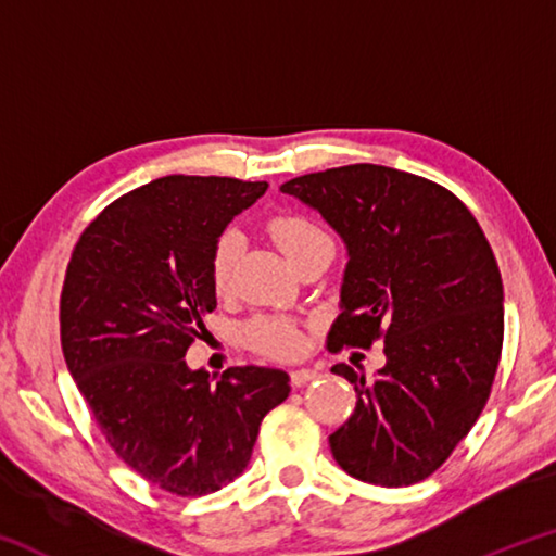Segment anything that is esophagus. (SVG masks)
<instances>
[{
	"label": "esophagus",
	"mask_w": 556,
	"mask_h": 556,
	"mask_svg": "<svg viewBox=\"0 0 556 556\" xmlns=\"http://www.w3.org/2000/svg\"><path fill=\"white\" fill-rule=\"evenodd\" d=\"M316 375L318 372L312 368H296V370H291V384H294V388H301V384L312 382Z\"/></svg>",
	"instance_id": "obj_1"
}]
</instances>
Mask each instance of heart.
<instances>
[{"label": "heart", "instance_id": "1", "mask_svg": "<svg viewBox=\"0 0 556 556\" xmlns=\"http://www.w3.org/2000/svg\"><path fill=\"white\" fill-rule=\"evenodd\" d=\"M267 230L271 235V240L279 244V250L285 252L287 260L294 267L306 255H312L314 250L321 248V244L331 242V238L324 232L321 225H316L312 218H306V215L301 213L271 215L267 223ZM240 242L242 240L238 230L225 228L213 244L211 285L218 294L228 291L230 287L232 271L240 257ZM242 336H244V343H248L252 351H257L267 357H294L301 351V345H304L299 326L281 316H260L255 321L244 326Z\"/></svg>", "mask_w": 556, "mask_h": 556}]
</instances>
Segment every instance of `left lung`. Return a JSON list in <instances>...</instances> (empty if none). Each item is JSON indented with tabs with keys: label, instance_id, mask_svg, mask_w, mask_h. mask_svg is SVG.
Instances as JSON below:
<instances>
[{
	"label": "left lung",
	"instance_id": "1",
	"mask_svg": "<svg viewBox=\"0 0 556 556\" xmlns=\"http://www.w3.org/2000/svg\"><path fill=\"white\" fill-rule=\"evenodd\" d=\"M281 193L341 235L348 267L328 351L384 341L372 380L338 363L357 394L328 437L357 481L429 478L481 417L503 351V279L481 225L448 188L390 166L291 178Z\"/></svg>",
	"mask_w": 556,
	"mask_h": 556
}]
</instances>
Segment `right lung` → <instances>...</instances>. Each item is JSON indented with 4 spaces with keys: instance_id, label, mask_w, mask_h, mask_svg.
<instances>
[{
    "instance_id": "right-lung-1",
    "label": "right lung",
    "mask_w": 556,
    "mask_h": 556,
    "mask_svg": "<svg viewBox=\"0 0 556 556\" xmlns=\"http://www.w3.org/2000/svg\"><path fill=\"white\" fill-rule=\"evenodd\" d=\"M267 181L164 176L83 230L61 291L65 365L112 451L162 491L208 495L250 464L260 425L289 397L277 368L218 382L184 361L215 304L211 252Z\"/></svg>"
}]
</instances>
